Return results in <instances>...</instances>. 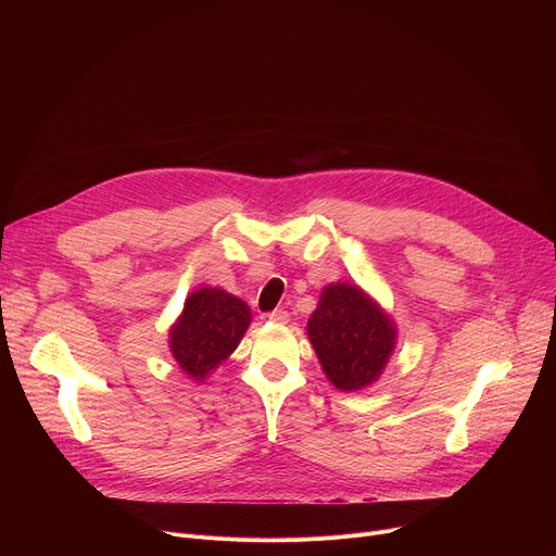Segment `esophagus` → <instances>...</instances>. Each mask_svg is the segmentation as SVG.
I'll return each instance as SVG.
<instances>
[{
    "mask_svg": "<svg viewBox=\"0 0 556 556\" xmlns=\"http://www.w3.org/2000/svg\"><path fill=\"white\" fill-rule=\"evenodd\" d=\"M268 317L273 319V323H277V325H286V323H288V311L277 308V311H273Z\"/></svg>",
    "mask_w": 556,
    "mask_h": 556,
    "instance_id": "esophagus-1",
    "label": "esophagus"
}]
</instances>
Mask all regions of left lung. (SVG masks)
<instances>
[{"label":"left lung","instance_id":"1","mask_svg":"<svg viewBox=\"0 0 556 556\" xmlns=\"http://www.w3.org/2000/svg\"><path fill=\"white\" fill-rule=\"evenodd\" d=\"M306 331L327 378L342 392L378 381L396 344L392 317L352 283L323 290Z\"/></svg>","mask_w":556,"mask_h":556}]
</instances>
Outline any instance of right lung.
<instances>
[{"label": "right lung", "instance_id": "1", "mask_svg": "<svg viewBox=\"0 0 556 556\" xmlns=\"http://www.w3.org/2000/svg\"><path fill=\"white\" fill-rule=\"evenodd\" d=\"M250 319L243 300L204 286L187 298L182 315L170 327V354L193 381H204L239 346Z\"/></svg>", "mask_w": 556, "mask_h": 556}]
</instances>
